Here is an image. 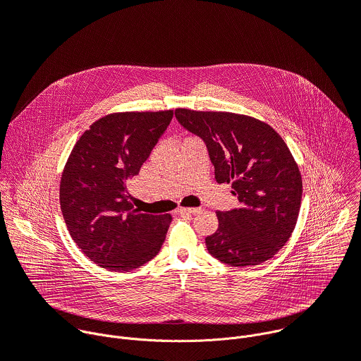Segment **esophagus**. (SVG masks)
<instances>
[{
  "label": "esophagus",
  "mask_w": 361,
  "mask_h": 361,
  "mask_svg": "<svg viewBox=\"0 0 361 361\" xmlns=\"http://www.w3.org/2000/svg\"><path fill=\"white\" fill-rule=\"evenodd\" d=\"M201 212V209H192V207H188V209H178V213L180 214H195Z\"/></svg>",
  "instance_id": "obj_1"
}]
</instances>
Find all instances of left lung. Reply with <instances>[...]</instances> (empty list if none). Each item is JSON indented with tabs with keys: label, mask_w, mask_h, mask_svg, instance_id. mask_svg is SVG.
<instances>
[{
	"label": "left lung",
	"mask_w": 361,
	"mask_h": 361,
	"mask_svg": "<svg viewBox=\"0 0 361 361\" xmlns=\"http://www.w3.org/2000/svg\"><path fill=\"white\" fill-rule=\"evenodd\" d=\"M176 118L205 142L217 183H231L240 201L238 209L217 212L209 252L233 267L270 260L295 227L302 194L284 140L269 124L234 113L177 109Z\"/></svg>",
	"instance_id": "left-lung-1"
}]
</instances>
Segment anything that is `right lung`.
Listing matches in <instances>:
<instances>
[{"instance_id":"obj_1","label":"right lung","mask_w":361,"mask_h":361,"mask_svg":"<svg viewBox=\"0 0 361 361\" xmlns=\"http://www.w3.org/2000/svg\"><path fill=\"white\" fill-rule=\"evenodd\" d=\"M171 118V110L109 114L84 131L70 154L60 184L63 217L78 248L102 269H138L166 240L171 216L140 213L127 183Z\"/></svg>"}]
</instances>
